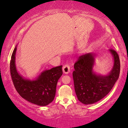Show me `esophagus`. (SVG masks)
Returning <instances> with one entry per match:
<instances>
[{
  "label": "esophagus",
  "mask_w": 128,
  "mask_h": 128,
  "mask_svg": "<svg viewBox=\"0 0 128 128\" xmlns=\"http://www.w3.org/2000/svg\"><path fill=\"white\" fill-rule=\"evenodd\" d=\"M63 72H64V74H68V73H69L70 72V66L68 65V64H65V65H64V67H63Z\"/></svg>",
  "instance_id": "1"
}]
</instances>
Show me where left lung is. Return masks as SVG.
I'll use <instances>...</instances> for the list:
<instances>
[{
  "label": "left lung",
  "instance_id": "left-lung-1",
  "mask_svg": "<svg viewBox=\"0 0 128 128\" xmlns=\"http://www.w3.org/2000/svg\"><path fill=\"white\" fill-rule=\"evenodd\" d=\"M114 60L113 67L107 74H98L94 71L96 54L90 52L80 56L74 64L73 72L75 92L84 104H94L109 93L118 79L120 60L115 50H109Z\"/></svg>",
  "mask_w": 128,
  "mask_h": 128
}]
</instances>
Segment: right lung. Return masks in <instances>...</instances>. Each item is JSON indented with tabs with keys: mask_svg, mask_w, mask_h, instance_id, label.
Instances as JSON below:
<instances>
[{
	"mask_svg": "<svg viewBox=\"0 0 128 128\" xmlns=\"http://www.w3.org/2000/svg\"><path fill=\"white\" fill-rule=\"evenodd\" d=\"M15 46L10 60V74L17 92L26 100L39 106H46L54 100L58 81L63 74L62 66L45 70L34 79L24 78L16 66Z\"/></svg>",
	"mask_w": 128,
	"mask_h": 128,
	"instance_id": "add662e5",
	"label": "right lung"
}]
</instances>
